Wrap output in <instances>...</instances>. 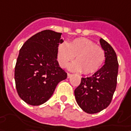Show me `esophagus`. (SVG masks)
I'll return each mask as SVG.
<instances>
[{
    "label": "esophagus",
    "instance_id": "esophagus-1",
    "mask_svg": "<svg viewBox=\"0 0 131 131\" xmlns=\"http://www.w3.org/2000/svg\"><path fill=\"white\" fill-rule=\"evenodd\" d=\"M72 74H70V73H67V78H70V77H72Z\"/></svg>",
    "mask_w": 131,
    "mask_h": 131
}]
</instances>
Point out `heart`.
Instances as JSON below:
<instances>
[{
    "mask_svg": "<svg viewBox=\"0 0 131 131\" xmlns=\"http://www.w3.org/2000/svg\"><path fill=\"white\" fill-rule=\"evenodd\" d=\"M57 61L62 68L66 67L74 58L76 61L69 65L74 72H82L85 74L97 72L106 59L104 50L89 39L78 38L70 43H61L57 48Z\"/></svg>",
    "mask_w": 131,
    "mask_h": 131,
    "instance_id": "obj_1",
    "label": "heart"
}]
</instances>
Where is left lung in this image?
<instances>
[{"mask_svg": "<svg viewBox=\"0 0 131 131\" xmlns=\"http://www.w3.org/2000/svg\"><path fill=\"white\" fill-rule=\"evenodd\" d=\"M106 59L101 69L91 77L82 78L74 90V96L79 106L88 114H94L106 109L112 102L117 86L118 61L113 48L104 39H100Z\"/></svg>", "mask_w": 131, "mask_h": 131, "instance_id": "8db88e82", "label": "left lung"}]
</instances>
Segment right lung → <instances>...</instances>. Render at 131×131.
Wrapping results in <instances>:
<instances>
[{
    "mask_svg": "<svg viewBox=\"0 0 131 131\" xmlns=\"http://www.w3.org/2000/svg\"><path fill=\"white\" fill-rule=\"evenodd\" d=\"M61 33L43 30L29 38L19 50L14 79L17 93L27 104L38 106L51 97L67 74L59 65L57 48Z\"/></svg>",
    "mask_w": 131,
    "mask_h": 131,
    "instance_id": "add662e5",
    "label": "right lung"
}]
</instances>
